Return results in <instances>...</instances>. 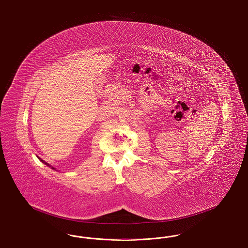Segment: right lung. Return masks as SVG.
<instances>
[{
  "mask_svg": "<svg viewBox=\"0 0 248 248\" xmlns=\"http://www.w3.org/2000/svg\"><path fill=\"white\" fill-rule=\"evenodd\" d=\"M40 161H42V162H43V163H44V164H46V165H47V166H49V167H50V164H49V163H47V162H46V161H44V160H43V159H40Z\"/></svg>",
  "mask_w": 248,
  "mask_h": 248,
  "instance_id": "obj_1",
  "label": "right lung"
}]
</instances>
